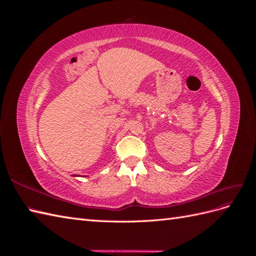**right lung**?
<instances>
[{
    "label": "right lung",
    "mask_w": 256,
    "mask_h": 256,
    "mask_svg": "<svg viewBox=\"0 0 256 256\" xmlns=\"http://www.w3.org/2000/svg\"><path fill=\"white\" fill-rule=\"evenodd\" d=\"M76 176H80V175H76Z\"/></svg>",
    "instance_id": "right-lung-1"
}]
</instances>
